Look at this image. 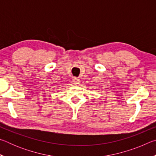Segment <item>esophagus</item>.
Returning <instances> with one entry per match:
<instances>
[{"label": "esophagus", "instance_id": "1", "mask_svg": "<svg viewBox=\"0 0 156 156\" xmlns=\"http://www.w3.org/2000/svg\"><path fill=\"white\" fill-rule=\"evenodd\" d=\"M72 82L74 84H79V83H80V79H79L78 78L73 77L72 78Z\"/></svg>", "mask_w": 156, "mask_h": 156}]
</instances>
